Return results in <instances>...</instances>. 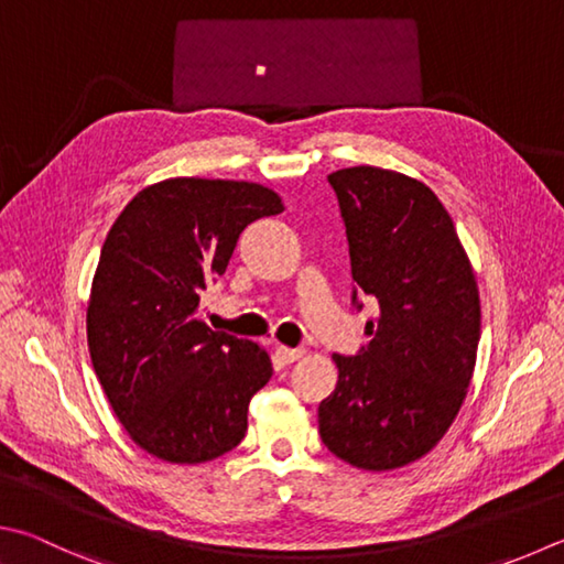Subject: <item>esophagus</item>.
I'll return each mask as SVG.
<instances>
[{"label":"esophagus","instance_id":"esophagus-1","mask_svg":"<svg viewBox=\"0 0 564 564\" xmlns=\"http://www.w3.org/2000/svg\"><path fill=\"white\" fill-rule=\"evenodd\" d=\"M301 357H303L301 347H283V345L275 347V360L281 365H293L295 360H301Z\"/></svg>","mask_w":564,"mask_h":564}]
</instances>
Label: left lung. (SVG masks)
I'll list each match as a JSON object with an SVG mask.
<instances>
[{"label": "left lung", "instance_id": "left-lung-1", "mask_svg": "<svg viewBox=\"0 0 564 564\" xmlns=\"http://www.w3.org/2000/svg\"><path fill=\"white\" fill-rule=\"evenodd\" d=\"M350 247L352 305H380L370 340L333 355L337 387L317 406L327 452L389 470L432 452L474 375L480 303L452 217L426 184L380 167L330 177Z\"/></svg>", "mask_w": 564, "mask_h": 564}]
</instances>
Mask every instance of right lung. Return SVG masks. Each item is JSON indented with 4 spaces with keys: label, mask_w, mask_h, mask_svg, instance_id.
I'll use <instances>...</instances> for the list:
<instances>
[{
    "label": "right lung",
    "mask_w": 564,
    "mask_h": 564,
    "mask_svg": "<svg viewBox=\"0 0 564 564\" xmlns=\"http://www.w3.org/2000/svg\"><path fill=\"white\" fill-rule=\"evenodd\" d=\"M281 212L261 184L177 177L135 194L110 227L90 285L88 350L112 412L148 454L204 464L247 436L271 360L251 340L214 333L199 299L241 231Z\"/></svg>",
    "instance_id": "obj_1"
}]
</instances>
